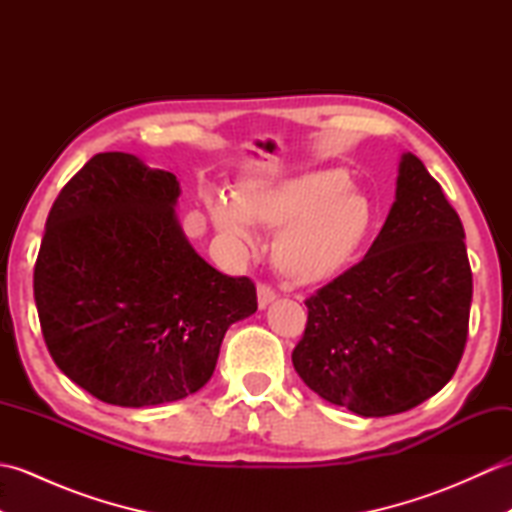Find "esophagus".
Listing matches in <instances>:
<instances>
[{"label": "esophagus", "instance_id": "esophagus-1", "mask_svg": "<svg viewBox=\"0 0 512 512\" xmlns=\"http://www.w3.org/2000/svg\"><path fill=\"white\" fill-rule=\"evenodd\" d=\"M277 299V290L266 284V281H262V284H257V303L259 308H266L268 303H273Z\"/></svg>", "mask_w": 512, "mask_h": 512}]
</instances>
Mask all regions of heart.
Here are the masks:
<instances>
[{
    "instance_id": "1",
    "label": "heart",
    "mask_w": 512,
    "mask_h": 512,
    "mask_svg": "<svg viewBox=\"0 0 512 512\" xmlns=\"http://www.w3.org/2000/svg\"><path fill=\"white\" fill-rule=\"evenodd\" d=\"M341 169L308 171L273 187L237 193V204L211 195L206 213L228 242L253 244L250 223L279 228L275 266L297 284H319L339 275L374 228V206Z\"/></svg>"
}]
</instances>
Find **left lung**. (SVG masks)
<instances>
[{
	"mask_svg": "<svg viewBox=\"0 0 512 512\" xmlns=\"http://www.w3.org/2000/svg\"><path fill=\"white\" fill-rule=\"evenodd\" d=\"M473 297L464 228L422 160L400 162L396 202L361 262L306 299L292 365L365 418L409 411L458 369Z\"/></svg>",
	"mask_w": 512,
	"mask_h": 512,
	"instance_id": "8db88e82",
	"label": "left lung"
}]
</instances>
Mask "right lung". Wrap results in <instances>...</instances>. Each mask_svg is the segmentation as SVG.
<instances>
[{
  "label": "right lung",
  "mask_w": 512,
  "mask_h": 512,
  "mask_svg": "<svg viewBox=\"0 0 512 512\" xmlns=\"http://www.w3.org/2000/svg\"><path fill=\"white\" fill-rule=\"evenodd\" d=\"M176 176L132 154H96L54 200L35 264L52 361L118 407L173 402L213 376L231 323L257 310L248 277L195 253L173 204Z\"/></svg>",
  "instance_id": "1"
}]
</instances>
